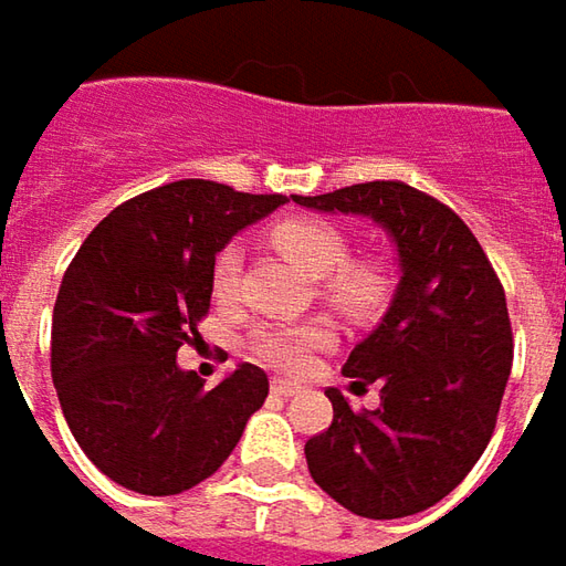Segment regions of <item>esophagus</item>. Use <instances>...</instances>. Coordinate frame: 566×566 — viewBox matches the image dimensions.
Wrapping results in <instances>:
<instances>
[{"instance_id":"34e87169","label":"esophagus","mask_w":566,"mask_h":566,"mask_svg":"<svg viewBox=\"0 0 566 566\" xmlns=\"http://www.w3.org/2000/svg\"><path fill=\"white\" fill-rule=\"evenodd\" d=\"M271 390H273V394H276V397H293V394H298L302 387H298V384H293V380L273 378L271 380Z\"/></svg>"}]
</instances>
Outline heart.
Here are the masks:
<instances>
[{
  "instance_id": "obj_1",
  "label": "heart",
  "mask_w": 566,
  "mask_h": 566,
  "mask_svg": "<svg viewBox=\"0 0 566 566\" xmlns=\"http://www.w3.org/2000/svg\"><path fill=\"white\" fill-rule=\"evenodd\" d=\"M268 242L286 261L298 264L305 273L321 276V295L353 317H368L380 312L390 298V276L371 258H346L349 242L343 229L321 220L290 213L268 227ZM242 283V254L235 245L217 251L210 268V290L217 298H229ZM334 337L331 324L305 321V324H271L258 327L249 339L251 356L276 371H305L317 349Z\"/></svg>"
}]
</instances>
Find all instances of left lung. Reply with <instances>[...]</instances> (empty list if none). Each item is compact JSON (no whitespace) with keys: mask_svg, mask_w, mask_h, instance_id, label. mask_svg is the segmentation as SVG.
<instances>
[{"mask_svg":"<svg viewBox=\"0 0 566 566\" xmlns=\"http://www.w3.org/2000/svg\"><path fill=\"white\" fill-rule=\"evenodd\" d=\"M315 210L361 213L400 251L397 295L380 327L349 353L353 387L378 384V409L327 387L334 422L308 438V472L346 511L397 520L438 504L489 447L513 361L507 298L472 229L406 182H359Z\"/></svg>","mask_w":566,"mask_h":566,"instance_id":"8db88e82","label":"left lung"}]
</instances>
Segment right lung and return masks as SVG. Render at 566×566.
<instances>
[{"label":"right lung","instance_id":"add662e5","mask_svg":"<svg viewBox=\"0 0 566 566\" xmlns=\"http://www.w3.org/2000/svg\"><path fill=\"white\" fill-rule=\"evenodd\" d=\"M283 201L179 179L116 207L72 258L53 308V384L81 450L122 489H195L261 409L258 365L205 387L176 353L201 337L217 251Z\"/></svg>","mask_w":566,"mask_h":566}]
</instances>
